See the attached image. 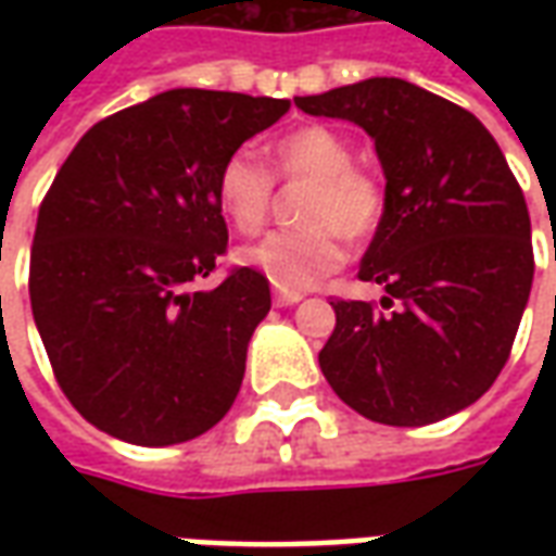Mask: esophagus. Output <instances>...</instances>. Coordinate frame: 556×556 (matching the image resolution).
I'll return each instance as SVG.
<instances>
[{
    "instance_id": "34e87169",
    "label": "esophagus",
    "mask_w": 556,
    "mask_h": 556,
    "mask_svg": "<svg viewBox=\"0 0 556 556\" xmlns=\"http://www.w3.org/2000/svg\"><path fill=\"white\" fill-rule=\"evenodd\" d=\"M303 301V291H289V289H277L274 291V303L277 306H294V303Z\"/></svg>"
}]
</instances>
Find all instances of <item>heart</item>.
Masks as SVG:
<instances>
[{"instance_id": "obj_1", "label": "heart", "mask_w": 556, "mask_h": 556, "mask_svg": "<svg viewBox=\"0 0 556 556\" xmlns=\"http://www.w3.org/2000/svg\"><path fill=\"white\" fill-rule=\"evenodd\" d=\"M270 157L277 175L313 184L301 211L306 226L267 231L238 258L279 289H309L345 262V235L361 241L381 226L384 187L354 163V148L333 127H298L274 142ZM217 202L231 229L255 235L274 205V175L250 151H235L217 172Z\"/></svg>"}]
</instances>
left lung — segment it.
Here are the masks:
<instances>
[{
  "instance_id": "1",
  "label": "left lung",
  "mask_w": 556,
  "mask_h": 556,
  "mask_svg": "<svg viewBox=\"0 0 556 556\" xmlns=\"http://www.w3.org/2000/svg\"><path fill=\"white\" fill-rule=\"evenodd\" d=\"M361 125L384 169L387 207L363 282L381 306L333 301L318 354L337 396L384 426H429L473 405L509 361L533 286L530 214L477 115L396 77L294 98Z\"/></svg>"
}]
</instances>
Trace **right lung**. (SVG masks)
Returning <instances> with one entry per match:
<instances>
[{
  "label": "right lung",
  "mask_w": 556,
  "mask_h": 556,
  "mask_svg": "<svg viewBox=\"0 0 556 556\" xmlns=\"http://www.w3.org/2000/svg\"><path fill=\"white\" fill-rule=\"evenodd\" d=\"M289 101L172 89L103 118L67 154L38 211L31 315L67 402L118 441L169 446L226 417L267 279L226 253L223 160L289 113Z\"/></svg>",
  "instance_id": "add662e5"
}]
</instances>
